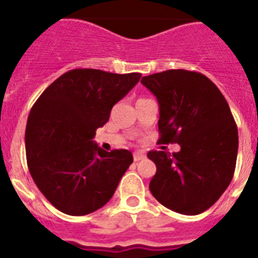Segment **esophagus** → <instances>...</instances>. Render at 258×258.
Returning a JSON list of instances; mask_svg holds the SVG:
<instances>
[{
  "label": "esophagus",
  "instance_id": "esophagus-1",
  "mask_svg": "<svg viewBox=\"0 0 258 258\" xmlns=\"http://www.w3.org/2000/svg\"><path fill=\"white\" fill-rule=\"evenodd\" d=\"M133 157H134V161H140L142 160V159H145L146 154L143 151H137L133 154Z\"/></svg>",
  "mask_w": 258,
  "mask_h": 258
}]
</instances>
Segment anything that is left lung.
I'll return each mask as SVG.
<instances>
[{"label": "left lung", "instance_id": "left-lung-1", "mask_svg": "<svg viewBox=\"0 0 258 258\" xmlns=\"http://www.w3.org/2000/svg\"><path fill=\"white\" fill-rule=\"evenodd\" d=\"M141 84L159 103L161 143L181 151H150L156 165L150 191L170 211L195 216L220 199L234 175L238 127L226 99L199 72L169 70L145 76Z\"/></svg>", "mask_w": 258, "mask_h": 258}]
</instances>
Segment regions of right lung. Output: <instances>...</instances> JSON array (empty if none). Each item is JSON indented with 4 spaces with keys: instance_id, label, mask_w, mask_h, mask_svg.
Masks as SVG:
<instances>
[{
    "instance_id": "obj_1",
    "label": "right lung",
    "mask_w": 258,
    "mask_h": 258,
    "mask_svg": "<svg viewBox=\"0 0 258 258\" xmlns=\"http://www.w3.org/2000/svg\"><path fill=\"white\" fill-rule=\"evenodd\" d=\"M141 74L71 70L45 89L26 127L27 163L38 190L58 211L85 216L108 203L132 163L127 150H102L93 138Z\"/></svg>"
}]
</instances>
